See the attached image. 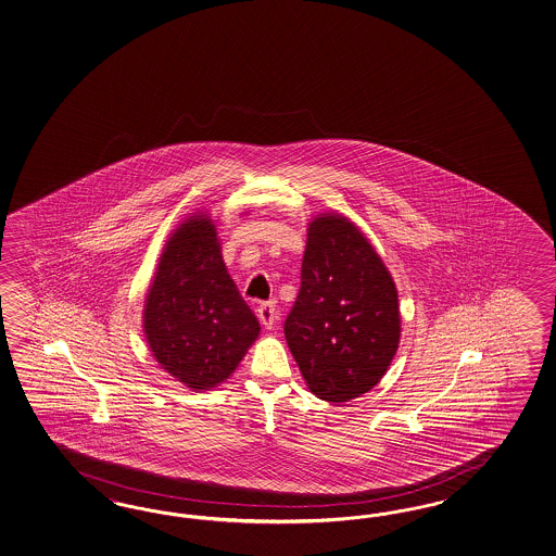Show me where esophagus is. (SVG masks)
I'll use <instances>...</instances> for the list:
<instances>
[{
  "label": "esophagus",
  "mask_w": 556,
  "mask_h": 556,
  "mask_svg": "<svg viewBox=\"0 0 556 556\" xmlns=\"http://www.w3.org/2000/svg\"><path fill=\"white\" fill-rule=\"evenodd\" d=\"M257 318H260V323H262V327L271 328L276 325V306L270 304V302H266V304H260L257 306Z\"/></svg>",
  "instance_id": "34e87169"
}]
</instances>
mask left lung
Listing matches in <instances>:
<instances>
[{
    "mask_svg": "<svg viewBox=\"0 0 556 556\" xmlns=\"http://www.w3.org/2000/svg\"><path fill=\"white\" fill-rule=\"evenodd\" d=\"M285 337L311 393L330 403L361 397L389 369L401 339L397 288L349 217L328 212L308 222Z\"/></svg>",
    "mask_w": 556,
    "mask_h": 556,
    "instance_id": "left-lung-1",
    "label": "left lung"
}]
</instances>
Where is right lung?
I'll use <instances>...</instances> for the list:
<instances>
[{
  "instance_id": "obj_1",
  "label": "right lung",
  "mask_w": 556,
  "mask_h": 556,
  "mask_svg": "<svg viewBox=\"0 0 556 556\" xmlns=\"http://www.w3.org/2000/svg\"><path fill=\"white\" fill-rule=\"evenodd\" d=\"M215 224L207 212H195L173 229L144 296L151 355L195 393L229 379L260 334L224 264Z\"/></svg>"
}]
</instances>
